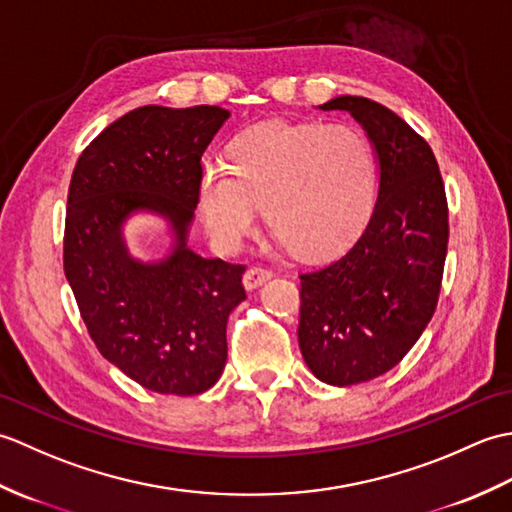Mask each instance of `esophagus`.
<instances>
[{"instance_id": "esophagus-1", "label": "esophagus", "mask_w": 512, "mask_h": 512, "mask_svg": "<svg viewBox=\"0 0 512 512\" xmlns=\"http://www.w3.org/2000/svg\"><path fill=\"white\" fill-rule=\"evenodd\" d=\"M270 277H273V273H270L268 268L253 266V268L246 270L242 281H244V288H246V290H255V288H259V286H264Z\"/></svg>"}]
</instances>
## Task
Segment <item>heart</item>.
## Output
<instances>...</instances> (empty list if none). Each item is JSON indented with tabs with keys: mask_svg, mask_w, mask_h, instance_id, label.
<instances>
[{
	"mask_svg": "<svg viewBox=\"0 0 512 512\" xmlns=\"http://www.w3.org/2000/svg\"><path fill=\"white\" fill-rule=\"evenodd\" d=\"M374 198V149L347 125H255L228 145V165L211 162L198 178L204 231L222 253L253 231L264 204L292 255L325 259L358 235Z\"/></svg>",
	"mask_w": 512,
	"mask_h": 512,
	"instance_id": "b5f03b06",
	"label": "heart"
}]
</instances>
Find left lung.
I'll return each mask as SVG.
<instances>
[{"label": "left lung", "mask_w": 512, "mask_h": 512, "mask_svg": "<svg viewBox=\"0 0 512 512\" xmlns=\"http://www.w3.org/2000/svg\"><path fill=\"white\" fill-rule=\"evenodd\" d=\"M365 129L378 167L372 217L336 262L301 275L299 347L310 372L336 387L396 367L427 328L449 244L447 195L427 140L385 105L334 96Z\"/></svg>", "instance_id": "1"}]
</instances>
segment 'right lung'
Instances as JSON below:
<instances>
[{
	"mask_svg": "<svg viewBox=\"0 0 512 512\" xmlns=\"http://www.w3.org/2000/svg\"><path fill=\"white\" fill-rule=\"evenodd\" d=\"M231 112L145 105L121 116L76 160L63 270L99 352L156 394L195 396L226 365V321L246 299L244 266L189 248L200 160ZM166 224V253H131L128 222Z\"/></svg>",
	"mask_w": 512,
	"mask_h": 512,
	"instance_id": "right-lung-1",
	"label": "right lung"
}]
</instances>
